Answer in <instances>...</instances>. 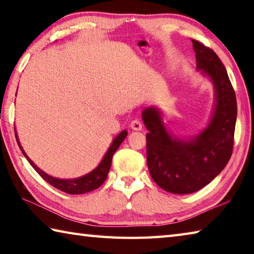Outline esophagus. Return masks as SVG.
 Returning <instances> with one entry per match:
<instances>
[{
    "instance_id": "obj_1",
    "label": "esophagus",
    "mask_w": 254,
    "mask_h": 254,
    "mask_svg": "<svg viewBox=\"0 0 254 254\" xmlns=\"http://www.w3.org/2000/svg\"><path fill=\"white\" fill-rule=\"evenodd\" d=\"M130 127H131L132 130H134V131H141L142 127H143V124H142V122L140 120H137V119H135V120H133L131 122Z\"/></svg>"
}]
</instances>
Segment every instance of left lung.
<instances>
[{"label":"left lung","instance_id":"1","mask_svg":"<svg viewBox=\"0 0 254 254\" xmlns=\"http://www.w3.org/2000/svg\"><path fill=\"white\" fill-rule=\"evenodd\" d=\"M196 67L215 88V109L207 127L190 141L171 135L161 112H142L146 134V161L153 181L173 193H191L208 185L229 162L233 150L237 99L225 66L211 48L191 39Z\"/></svg>","mask_w":254,"mask_h":254}]
</instances>
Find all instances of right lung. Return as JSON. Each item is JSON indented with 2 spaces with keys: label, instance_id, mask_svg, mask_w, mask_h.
Listing matches in <instances>:
<instances>
[{
  "label": "right lung",
  "instance_id": "obj_1",
  "mask_svg": "<svg viewBox=\"0 0 254 254\" xmlns=\"http://www.w3.org/2000/svg\"><path fill=\"white\" fill-rule=\"evenodd\" d=\"M127 131L124 130L119 134L116 138H114L111 146L109 147L106 155H104V157L102 158L101 163L99 164V165L90 173H88L81 177L73 178V180H59V178H55L51 175H48V174H46L44 171H42L41 168L35 165L34 162L26 155V153L24 152L22 145L19 144L18 137L16 135V131H15V137H16L19 148H21L24 156L26 157V160L33 166L34 170L39 174V176H41L44 181H46L48 184H51V185L54 186L55 188H57V190L67 193H70V195H78V193H86L89 191H92L102 185L104 181H106L109 170H110L111 167L113 154L117 152L119 146H120V144L124 141V138L127 137Z\"/></svg>",
  "mask_w": 254,
  "mask_h": 254
}]
</instances>
